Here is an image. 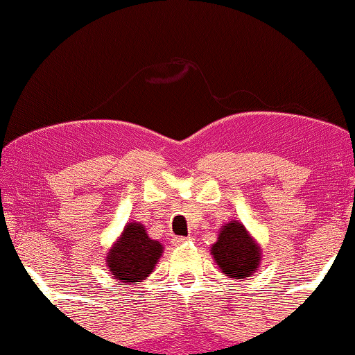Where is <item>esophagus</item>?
<instances>
[{
	"mask_svg": "<svg viewBox=\"0 0 355 355\" xmlns=\"http://www.w3.org/2000/svg\"><path fill=\"white\" fill-rule=\"evenodd\" d=\"M191 242V237H175L173 243L175 245H183V243H189Z\"/></svg>",
	"mask_w": 355,
	"mask_h": 355,
	"instance_id": "obj_1",
	"label": "esophagus"
}]
</instances>
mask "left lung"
<instances>
[{
	"label": "left lung",
	"mask_w": 355,
	"mask_h": 355,
	"mask_svg": "<svg viewBox=\"0 0 355 355\" xmlns=\"http://www.w3.org/2000/svg\"><path fill=\"white\" fill-rule=\"evenodd\" d=\"M211 255L229 279H247L259 270L260 250L240 222L223 225L211 245Z\"/></svg>",
	"instance_id": "1"
}]
</instances>
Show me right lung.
<instances>
[{"mask_svg": "<svg viewBox=\"0 0 355 355\" xmlns=\"http://www.w3.org/2000/svg\"><path fill=\"white\" fill-rule=\"evenodd\" d=\"M162 248L160 242L146 235L141 223H128L107 257L110 272L121 285L141 282L152 274Z\"/></svg>", "mask_w": 355, "mask_h": 355, "instance_id": "add662e5", "label": "right lung"}]
</instances>
